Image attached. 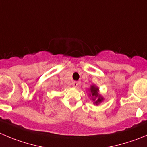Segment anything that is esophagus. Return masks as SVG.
Wrapping results in <instances>:
<instances>
[{"mask_svg": "<svg viewBox=\"0 0 147 147\" xmlns=\"http://www.w3.org/2000/svg\"><path fill=\"white\" fill-rule=\"evenodd\" d=\"M72 86H74V88H76V86H78V82H74L72 83Z\"/></svg>", "mask_w": 147, "mask_h": 147, "instance_id": "34e87169", "label": "esophagus"}]
</instances>
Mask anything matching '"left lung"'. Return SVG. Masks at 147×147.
<instances>
[{
	"label": "left lung",
	"mask_w": 147,
	"mask_h": 147,
	"mask_svg": "<svg viewBox=\"0 0 147 147\" xmlns=\"http://www.w3.org/2000/svg\"><path fill=\"white\" fill-rule=\"evenodd\" d=\"M89 97H91V100L93 102L94 105H95L97 106L104 101V97H102V95H101L99 93L100 89L95 84L91 85L89 89Z\"/></svg>",
	"instance_id": "left-lung-1"
}]
</instances>
